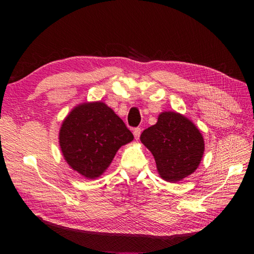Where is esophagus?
Segmentation results:
<instances>
[{"label":"esophagus","mask_w":254,"mask_h":254,"mask_svg":"<svg viewBox=\"0 0 254 254\" xmlns=\"http://www.w3.org/2000/svg\"><path fill=\"white\" fill-rule=\"evenodd\" d=\"M140 134H141V128L140 127H135L134 130H133V135H134V137H135L136 140H139Z\"/></svg>","instance_id":"obj_1"}]
</instances>
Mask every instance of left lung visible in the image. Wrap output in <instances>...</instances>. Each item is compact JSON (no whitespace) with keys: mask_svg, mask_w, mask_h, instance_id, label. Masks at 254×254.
Masks as SVG:
<instances>
[{"mask_svg":"<svg viewBox=\"0 0 254 254\" xmlns=\"http://www.w3.org/2000/svg\"><path fill=\"white\" fill-rule=\"evenodd\" d=\"M140 140L152 153L158 174L166 182L177 183L190 176L203 159V135L177 112H161L157 123L145 128Z\"/></svg>","mask_w":254,"mask_h":254,"instance_id":"left-lung-1","label":"left lung"}]
</instances>
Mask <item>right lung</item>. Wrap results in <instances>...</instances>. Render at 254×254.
Segmentation results:
<instances>
[{
    "label": "right lung",
    "instance_id": "obj_1",
    "mask_svg": "<svg viewBox=\"0 0 254 254\" xmlns=\"http://www.w3.org/2000/svg\"><path fill=\"white\" fill-rule=\"evenodd\" d=\"M133 134L105 103L86 102L64 119L59 145L68 166L87 179H96L109 168L118 150Z\"/></svg>",
    "mask_w": 254,
    "mask_h": 254
}]
</instances>
